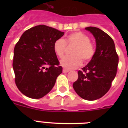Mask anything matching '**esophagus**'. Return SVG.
Returning a JSON list of instances; mask_svg holds the SVG:
<instances>
[{
  "instance_id": "34e87169",
  "label": "esophagus",
  "mask_w": 128,
  "mask_h": 128,
  "mask_svg": "<svg viewBox=\"0 0 128 128\" xmlns=\"http://www.w3.org/2000/svg\"><path fill=\"white\" fill-rule=\"evenodd\" d=\"M62 71H63V72H64V73H67V72H69L70 70H68V69H65V68H64V69H63V70H62Z\"/></svg>"
}]
</instances>
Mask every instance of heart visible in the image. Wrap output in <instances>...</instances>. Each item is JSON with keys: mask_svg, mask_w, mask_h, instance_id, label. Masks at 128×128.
I'll list each match as a JSON object with an SVG mask.
<instances>
[{"mask_svg": "<svg viewBox=\"0 0 128 128\" xmlns=\"http://www.w3.org/2000/svg\"><path fill=\"white\" fill-rule=\"evenodd\" d=\"M66 44L68 46H75L72 50V56L64 57L60 60V65L66 69L71 70L77 68L82 64V60L88 62L94 54V48L90 38L81 32H75L70 34L65 40L58 38L55 40L53 48L55 54L60 58L65 54Z\"/></svg>", "mask_w": 128, "mask_h": 128, "instance_id": "1", "label": "heart"}]
</instances>
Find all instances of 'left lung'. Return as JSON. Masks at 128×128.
I'll return each mask as SVG.
<instances>
[{
    "instance_id": "8db88e82",
    "label": "left lung",
    "mask_w": 128,
    "mask_h": 128,
    "mask_svg": "<svg viewBox=\"0 0 128 128\" xmlns=\"http://www.w3.org/2000/svg\"><path fill=\"white\" fill-rule=\"evenodd\" d=\"M95 38L96 48L90 62L78 72L73 84L79 96L86 100H96L104 96L115 78L119 58L114 42L109 35L96 27H86Z\"/></svg>"
}]
</instances>
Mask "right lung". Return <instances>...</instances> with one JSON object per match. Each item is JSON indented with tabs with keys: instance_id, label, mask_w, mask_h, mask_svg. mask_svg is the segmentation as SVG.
I'll return each mask as SVG.
<instances>
[{
	"instance_id": "1",
	"label": "right lung",
	"mask_w": 128,
	"mask_h": 128,
	"mask_svg": "<svg viewBox=\"0 0 128 128\" xmlns=\"http://www.w3.org/2000/svg\"><path fill=\"white\" fill-rule=\"evenodd\" d=\"M64 34V32L42 24L21 36L14 49L12 66L16 85L24 96L39 99L54 87L62 67L58 66L53 45Z\"/></svg>"
}]
</instances>
